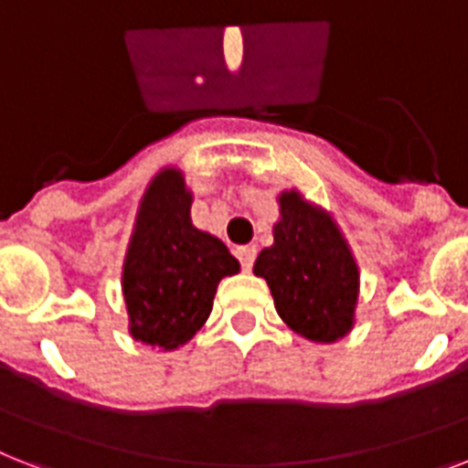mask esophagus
Listing matches in <instances>:
<instances>
[{"label": "esophagus", "mask_w": 468, "mask_h": 468, "mask_svg": "<svg viewBox=\"0 0 468 468\" xmlns=\"http://www.w3.org/2000/svg\"><path fill=\"white\" fill-rule=\"evenodd\" d=\"M235 257L240 260L242 269L245 271H250L254 264V257H257V247L254 245H242V247H235Z\"/></svg>", "instance_id": "34e87169"}]
</instances>
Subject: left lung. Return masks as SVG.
I'll use <instances>...</instances> for the list:
<instances>
[{"label":"left lung","mask_w":468,"mask_h":468,"mask_svg":"<svg viewBox=\"0 0 468 468\" xmlns=\"http://www.w3.org/2000/svg\"><path fill=\"white\" fill-rule=\"evenodd\" d=\"M273 245L254 261L271 288L276 313L295 334L334 344L353 329L358 305V264L339 226L298 189L281 192Z\"/></svg>","instance_id":"8db88e82"}]
</instances>
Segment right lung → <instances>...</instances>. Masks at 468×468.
<instances>
[{
  "mask_svg": "<svg viewBox=\"0 0 468 468\" xmlns=\"http://www.w3.org/2000/svg\"><path fill=\"white\" fill-rule=\"evenodd\" d=\"M192 192L177 168H163L146 187L122 267L129 334L173 351L211 314L218 281L240 264L218 238L192 226Z\"/></svg>",
  "mask_w": 468,
  "mask_h": 468,
  "instance_id": "add662e5",
  "label": "right lung"
}]
</instances>
